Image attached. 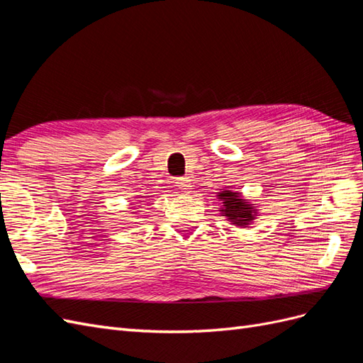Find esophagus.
I'll use <instances>...</instances> for the list:
<instances>
[{"label": "esophagus", "mask_w": 363, "mask_h": 363, "mask_svg": "<svg viewBox=\"0 0 363 363\" xmlns=\"http://www.w3.org/2000/svg\"><path fill=\"white\" fill-rule=\"evenodd\" d=\"M175 186H177L182 192H189L191 191V180H188L186 177H180L175 180Z\"/></svg>", "instance_id": "34e87169"}]
</instances>
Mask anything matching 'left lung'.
<instances>
[{"label":"left lung","mask_w":363,"mask_h":363,"mask_svg":"<svg viewBox=\"0 0 363 363\" xmlns=\"http://www.w3.org/2000/svg\"><path fill=\"white\" fill-rule=\"evenodd\" d=\"M219 201H223L221 212L230 223L238 227H248L257 216V208L255 204H250L248 200H244L239 192L221 191L218 192Z\"/></svg>","instance_id":"8db88e82"}]
</instances>
